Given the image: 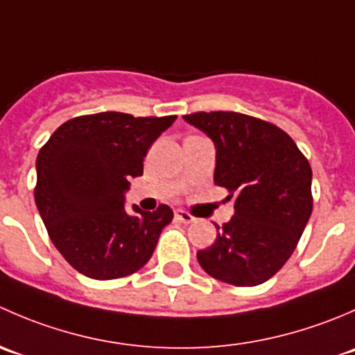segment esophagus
<instances>
[{
    "instance_id": "esophagus-1",
    "label": "esophagus",
    "mask_w": 355,
    "mask_h": 355,
    "mask_svg": "<svg viewBox=\"0 0 355 355\" xmlns=\"http://www.w3.org/2000/svg\"><path fill=\"white\" fill-rule=\"evenodd\" d=\"M175 216H177V220L180 221V223H194V221H196V218L192 216L189 211H184V209L175 211Z\"/></svg>"
}]
</instances>
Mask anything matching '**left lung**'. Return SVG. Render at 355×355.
Instances as JSON below:
<instances>
[{"mask_svg":"<svg viewBox=\"0 0 355 355\" xmlns=\"http://www.w3.org/2000/svg\"><path fill=\"white\" fill-rule=\"evenodd\" d=\"M185 121L216 146L214 184L235 198L234 216L198 252L202 270L235 287H254L282 270L313 213V170L277 125L235 111H198Z\"/></svg>","mask_w":355,"mask_h":355,"instance_id":"1","label":"left lung"}]
</instances>
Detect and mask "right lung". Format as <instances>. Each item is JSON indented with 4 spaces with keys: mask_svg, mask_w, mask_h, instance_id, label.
Returning a JSON list of instances; mask_svg holds the SVG:
<instances>
[{
    "mask_svg": "<svg viewBox=\"0 0 355 355\" xmlns=\"http://www.w3.org/2000/svg\"><path fill=\"white\" fill-rule=\"evenodd\" d=\"M171 116L118 111L82 114L60 125L35 161V206L49 239L78 273L114 280L141 270L155 252L173 211H125V191L144 171L153 142Z\"/></svg>",
    "mask_w": 355,
    "mask_h": 355,
    "instance_id": "obj_1",
    "label": "right lung"
}]
</instances>
